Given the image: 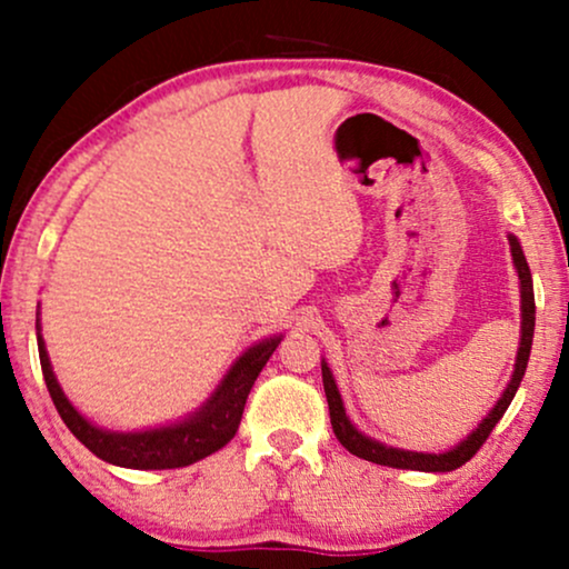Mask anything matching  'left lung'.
<instances>
[{"mask_svg": "<svg viewBox=\"0 0 569 569\" xmlns=\"http://www.w3.org/2000/svg\"><path fill=\"white\" fill-rule=\"evenodd\" d=\"M508 246H511V257H513V267L516 276H519V297H521V337H519V350H516V363H513V375L511 382L506 385L502 396L495 401V407L489 409V415L485 420L476 426L471 433L466 436L460 443H455L452 449L447 452H411V449H398V447H388V443L371 439V436L361 433L356 426L350 422L348 411H345L342 396H339L337 380L331 375L329 363L326 358L321 361V371H323V390H326V401H329V415H331V428H335V436L348 449L350 455L363 457V460L377 462V466H388V468H403V471H426V473H447L455 471V468L466 466L471 457L479 452L481 443L487 441V436L492 433V428L498 426L500 417L506 415L508 403L513 401L516 390H519L521 377L527 371V361H530V350H532V335H535V291H532V276L530 267H527L525 251H521L519 238L516 234H508Z\"/></svg>", "mask_w": 569, "mask_h": 569, "instance_id": "1", "label": "left lung"}]
</instances>
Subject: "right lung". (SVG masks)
Masks as SVG:
<instances>
[{"label":"right lung","instance_id":"obj_1","mask_svg":"<svg viewBox=\"0 0 569 569\" xmlns=\"http://www.w3.org/2000/svg\"><path fill=\"white\" fill-rule=\"evenodd\" d=\"M280 339H283V335L267 337L262 342L251 345V348L240 352L232 367L227 369V375L221 377V382L213 388V393L198 409L181 417V420L143 430H109L90 422L82 411H77L67 393H63V388L56 380L44 339L39 335L37 318L39 363H42L44 385H48L50 398H53L61 420L67 422L71 433L96 457L120 468H136V471L184 468L202 460V457L219 452L238 433L240 417H243L246 409V398L251 393L259 371L264 369V363L276 352Z\"/></svg>","mask_w":569,"mask_h":569}]
</instances>
